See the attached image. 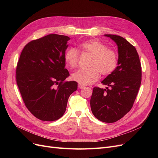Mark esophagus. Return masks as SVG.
Returning a JSON list of instances; mask_svg holds the SVG:
<instances>
[{"label": "esophagus", "mask_w": 158, "mask_h": 158, "mask_svg": "<svg viewBox=\"0 0 158 158\" xmlns=\"http://www.w3.org/2000/svg\"><path fill=\"white\" fill-rule=\"evenodd\" d=\"M78 88H79V89H82V88H84V85L79 84H78Z\"/></svg>", "instance_id": "esophagus-1"}]
</instances>
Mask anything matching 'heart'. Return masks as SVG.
Listing matches in <instances>:
<instances>
[{"instance_id":"obj_1","label":"heart","mask_w":158,"mask_h":158,"mask_svg":"<svg viewBox=\"0 0 158 158\" xmlns=\"http://www.w3.org/2000/svg\"><path fill=\"white\" fill-rule=\"evenodd\" d=\"M80 51L92 55L89 69H81L72 75V78L82 85L91 84L100 77V73L103 76L111 74L115 70L118 64V55L111 49H108L106 44L97 40H89L80 44ZM78 52L74 48L69 49L64 55V62L70 69L78 65Z\"/></svg>"}]
</instances>
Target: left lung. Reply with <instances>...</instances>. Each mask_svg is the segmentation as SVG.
Returning a JSON list of instances; mask_svg holds the SVG:
<instances>
[{
  "instance_id": "1",
  "label": "left lung",
  "mask_w": 158,
  "mask_h": 158,
  "mask_svg": "<svg viewBox=\"0 0 158 158\" xmlns=\"http://www.w3.org/2000/svg\"><path fill=\"white\" fill-rule=\"evenodd\" d=\"M118 47V66L102 83L106 89L95 87L90 99L94 115L105 123H114L130 111L140 88L141 64L136 49L125 38L106 34Z\"/></svg>"
}]
</instances>
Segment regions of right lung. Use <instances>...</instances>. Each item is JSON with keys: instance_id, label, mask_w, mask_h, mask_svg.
Segmentation results:
<instances>
[{"instance_id": "add662e5", "label": "right lung", "mask_w": 158, "mask_h": 158, "mask_svg": "<svg viewBox=\"0 0 158 158\" xmlns=\"http://www.w3.org/2000/svg\"><path fill=\"white\" fill-rule=\"evenodd\" d=\"M69 40V37L58 34L33 40L23 49L18 62L16 83L23 101L41 121L63 117L69 96L77 89L75 81L64 82L70 76L64 62Z\"/></svg>"}]
</instances>
